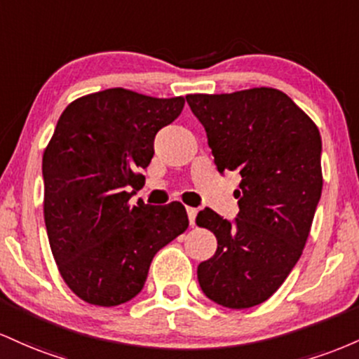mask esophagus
<instances>
[{
    "label": "esophagus",
    "mask_w": 359,
    "mask_h": 359,
    "mask_svg": "<svg viewBox=\"0 0 359 359\" xmlns=\"http://www.w3.org/2000/svg\"><path fill=\"white\" fill-rule=\"evenodd\" d=\"M187 213H188V219H190V225H195V219H196V213H198V210L193 207H188Z\"/></svg>",
    "instance_id": "34e87169"
}]
</instances>
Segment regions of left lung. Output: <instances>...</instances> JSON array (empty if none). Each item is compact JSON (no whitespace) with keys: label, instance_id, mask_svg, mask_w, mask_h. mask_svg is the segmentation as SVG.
<instances>
[{"label":"left lung","instance_id":"left-lung-1","mask_svg":"<svg viewBox=\"0 0 359 359\" xmlns=\"http://www.w3.org/2000/svg\"><path fill=\"white\" fill-rule=\"evenodd\" d=\"M207 132L219 172L237 171L239 213L212 208L196 225L215 233L217 251L198 264L205 295L227 309L263 304L300 259L322 193L319 128L275 88L188 95Z\"/></svg>","mask_w":359,"mask_h":359}]
</instances>
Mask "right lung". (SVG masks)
Listing matches in <instances>:
<instances>
[{
	"label": "right lung",
	"mask_w": 359,
	"mask_h": 359,
	"mask_svg": "<svg viewBox=\"0 0 359 359\" xmlns=\"http://www.w3.org/2000/svg\"><path fill=\"white\" fill-rule=\"evenodd\" d=\"M183 96L111 88L67 104L42 158L43 219L72 293L115 307L144 288L152 257L188 229L180 201L128 200L144 187L154 137L178 118Z\"/></svg>",
	"instance_id": "obj_1"
}]
</instances>
